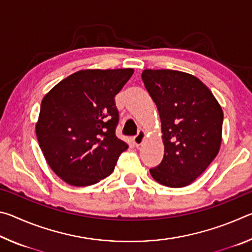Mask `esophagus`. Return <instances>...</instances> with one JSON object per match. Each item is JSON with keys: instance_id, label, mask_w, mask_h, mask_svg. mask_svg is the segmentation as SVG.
I'll use <instances>...</instances> for the list:
<instances>
[{"instance_id": "34e87169", "label": "esophagus", "mask_w": 252, "mask_h": 252, "mask_svg": "<svg viewBox=\"0 0 252 252\" xmlns=\"http://www.w3.org/2000/svg\"><path fill=\"white\" fill-rule=\"evenodd\" d=\"M144 139H146V132L141 130V131H139V133L133 138V142L136 147H140L143 143Z\"/></svg>"}]
</instances>
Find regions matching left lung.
Instances as JSON below:
<instances>
[{"label":"left lung","instance_id":"obj_1","mask_svg":"<svg viewBox=\"0 0 252 252\" xmlns=\"http://www.w3.org/2000/svg\"><path fill=\"white\" fill-rule=\"evenodd\" d=\"M141 76L159 111L164 144L151 176L165 187L189 186L218 155L222 109L207 85L186 72L147 69Z\"/></svg>","mask_w":252,"mask_h":252}]
</instances>
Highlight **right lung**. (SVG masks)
I'll use <instances>...</instances> for the list:
<instances>
[{"instance_id": "right-lung-1", "label": "right lung", "mask_w": 252, "mask_h": 252, "mask_svg": "<svg viewBox=\"0 0 252 252\" xmlns=\"http://www.w3.org/2000/svg\"><path fill=\"white\" fill-rule=\"evenodd\" d=\"M133 69L81 70L59 82L41 102L35 132L50 168L74 187L110 176L129 146L116 135V96Z\"/></svg>"}]
</instances>
